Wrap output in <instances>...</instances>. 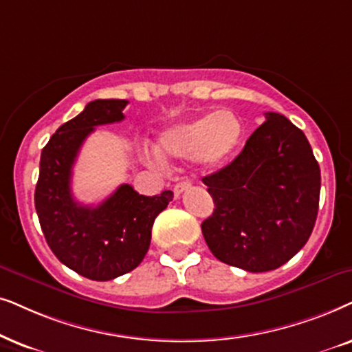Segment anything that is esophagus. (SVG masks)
Here are the masks:
<instances>
[{"instance_id":"esophagus-1","label":"esophagus","mask_w":352,"mask_h":352,"mask_svg":"<svg viewBox=\"0 0 352 352\" xmlns=\"http://www.w3.org/2000/svg\"><path fill=\"white\" fill-rule=\"evenodd\" d=\"M190 185H191L190 180H182L175 186H173V195H175V198H179V196L184 193L185 190H188Z\"/></svg>"}]
</instances>
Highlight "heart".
Instances as JSON below:
<instances>
[{"label":"heart","mask_w":352,"mask_h":352,"mask_svg":"<svg viewBox=\"0 0 352 352\" xmlns=\"http://www.w3.org/2000/svg\"><path fill=\"white\" fill-rule=\"evenodd\" d=\"M241 124L235 114L220 111L185 124L173 125L157 138L161 157H193L214 167L227 161L241 140Z\"/></svg>","instance_id":"1"}]
</instances>
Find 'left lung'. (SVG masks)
I'll list each match as a JSON object with an SVG mask.
<instances>
[{"mask_svg": "<svg viewBox=\"0 0 352 352\" xmlns=\"http://www.w3.org/2000/svg\"><path fill=\"white\" fill-rule=\"evenodd\" d=\"M203 182L215 209L201 230L225 264L248 272L278 269L311 236L320 167L302 130L278 112H265L243 151Z\"/></svg>", "mask_w": 352, "mask_h": 352, "instance_id": "left-lung-1", "label": "left lung"}]
</instances>
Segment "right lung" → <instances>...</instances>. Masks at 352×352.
<instances>
[{"instance_id": "1", "label": "right lung", "mask_w": 352, "mask_h": 352, "mask_svg": "<svg viewBox=\"0 0 352 352\" xmlns=\"http://www.w3.org/2000/svg\"><path fill=\"white\" fill-rule=\"evenodd\" d=\"M127 100H95L60 125L41 151L35 209L54 256L82 277L107 282L140 265L151 243L154 219L173 198L170 190L138 195L120 185L98 206H83L70 190L72 167L95 127L124 120Z\"/></svg>"}]
</instances>
